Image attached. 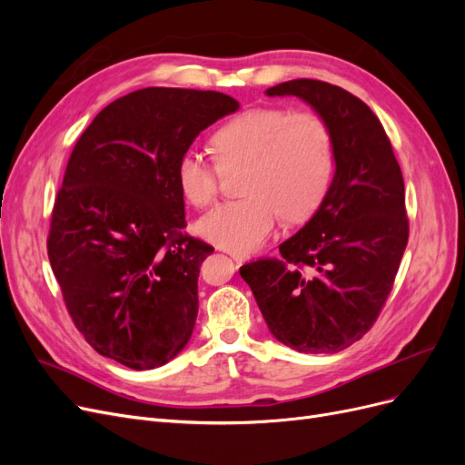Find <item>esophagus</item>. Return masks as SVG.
I'll use <instances>...</instances> for the list:
<instances>
[{"mask_svg": "<svg viewBox=\"0 0 465 465\" xmlns=\"http://www.w3.org/2000/svg\"><path fill=\"white\" fill-rule=\"evenodd\" d=\"M231 258H232V262H234L236 265H242V263L248 260V256H246V254H232Z\"/></svg>", "mask_w": 465, "mask_h": 465, "instance_id": "obj_1", "label": "esophagus"}]
</instances>
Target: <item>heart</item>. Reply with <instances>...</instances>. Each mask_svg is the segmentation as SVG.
Masks as SVG:
<instances>
[{
    "label": "heart",
    "instance_id": "b5f03b06",
    "mask_svg": "<svg viewBox=\"0 0 465 465\" xmlns=\"http://www.w3.org/2000/svg\"><path fill=\"white\" fill-rule=\"evenodd\" d=\"M215 161L198 149L180 153L176 186L190 205L215 200L219 176L246 166L244 200L213 207L195 223V232L232 254H250L270 238L283 215L311 219L326 200L337 166L335 135L314 110L258 106L221 124L211 135Z\"/></svg>",
    "mask_w": 465,
    "mask_h": 465
}]
</instances>
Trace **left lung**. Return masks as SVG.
I'll return each mask as SVG.
<instances>
[{"instance_id":"left-lung-1","label":"left lung","mask_w":465,"mask_h":465,"mask_svg":"<svg viewBox=\"0 0 465 465\" xmlns=\"http://www.w3.org/2000/svg\"><path fill=\"white\" fill-rule=\"evenodd\" d=\"M299 96L330 124L337 166L326 200L279 244L241 267L267 328L301 353H337L376 322L410 238L401 168L374 112L349 91L294 79L265 91Z\"/></svg>"}]
</instances>
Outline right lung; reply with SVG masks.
Listing matches in <instances>:
<instances>
[{"label":"right lung","instance_id":"add662e5","mask_svg":"<svg viewBox=\"0 0 465 465\" xmlns=\"http://www.w3.org/2000/svg\"><path fill=\"white\" fill-rule=\"evenodd\" d=\"M236 110L217 91L147 87L110 103L77 139L46 246L69 316L103 357L149 371L186 347L213 246L182 232L174 166Z\"/></svg>","mask_w":465,"mask_h":465}]
</instances>
